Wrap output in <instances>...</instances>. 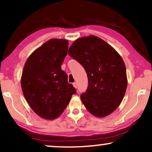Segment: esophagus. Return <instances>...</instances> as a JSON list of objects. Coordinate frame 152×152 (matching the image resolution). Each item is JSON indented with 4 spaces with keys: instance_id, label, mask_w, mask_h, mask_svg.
<instances>
[{
    "instance_id": "esophagus-1",
    "label": "esophagus",
    "mask_w": 152,
    "mask_h": 152,
    "mask_svg": "<svg viewBox=\"0 0 152 152\" xmlns=\"http://www.w3.org/2000/svg\"><path fill=\"white\" fill-rule=\"evenodd\" d=\"M72 85H73V86H74L75 88H77V84L76 82H74L73 84H72Z\"/></svg>"
}]
</instances>
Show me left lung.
<instances>
[{
    "mask_svg": "<svg viewBox=\"0 0 152 152\" xmlns=\"http://www.w3.org/2000/svg\"><path fill=\"white\" fill-rule=\"evenodd\" d=\"M68 55L86 70L88 85L81 100L98 118L109 115L121 103L127 87L125 64L117 51L95 36L79 38Z\"/></svg>",
    "mask_w": 152,
    "mask_h": 152,
    "instance_id": "obj_1",
    "label": "left lung"
}]
</instances>
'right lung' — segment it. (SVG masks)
Segmentation results:
<instances>
[{"instance_id": "1", "label": "right lung", "mask_w": 152, "mask_h": 152, "mask_svg": "<svg viewBox=\"0 0 152 152\" xmlns=\"http://www.w3.org/2000/svg\"><path fill=\"white\" fill-rule=\"evenodd\" d=\"M68 46L66 39L46 41L31 54L23 70L20 84L25 98L33 111L44 119L59 117L76 93L61 68Z\"/></svg>"}]
</instances>
